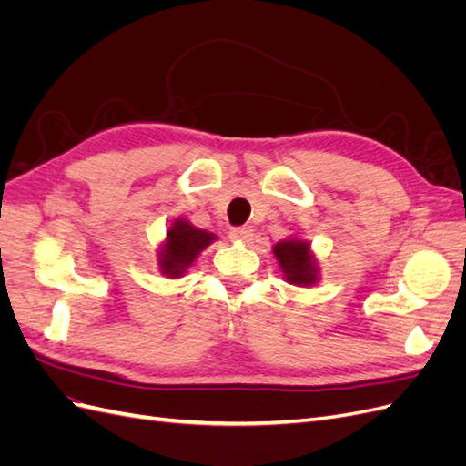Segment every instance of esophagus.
Here are the masks:
<instances>
[{"instance_id": "obj_1", "label": "esophagus", "mask_w": 466, "mask_h": 466, "mask_svg": "<svg viewBox=\"0 0 466 466\" xmlns=\"http://www.w3.org/2000/svg\"><path fill=\"white\" fill-rule=\"evenodd\" d=\"M252 229L250 228H233L229 233V238L235 243H250L252 241Z\"/></svg>"}]
</instances>
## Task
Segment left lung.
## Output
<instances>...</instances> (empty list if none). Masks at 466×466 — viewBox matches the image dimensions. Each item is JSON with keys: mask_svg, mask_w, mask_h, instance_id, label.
<instances>
[{"mask_svg": "<svg viewBox=\"0 0 466 466\" xmlns=\"http://www.w3.org/2000/svg\"><path fill=\"white\" fill-rule=\"evenodd\" d=\"M274 258L288 284L311 288L320 279V266L311 243L301 237H288L272 247Z\"/></svg>", "mask_w": 466, "mask_h": 466, "instance_id": "1", "label": "left lung"}]
</instances>
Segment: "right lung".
Returning a JSON list of instances; mask_svg holds the SVG:
<instances>
[{
	"label": "right lung",
	"instance_id": "obj_1",
	"mask_svg": "<svg viewBox=\"0 0 466 466\" xmlns=\"http://www.w3.org/2000/svg\"><path fill=\"white\" fill-rule=\"evenodd\" d=\"M214 241H218V235L194 228L185 218L173 219L157 250L159 272L171 279L182 278L194 266L200 252Z\"/></svg>",
	"mask_w": 466,
	"mask_h": 466
}]
</instances>
